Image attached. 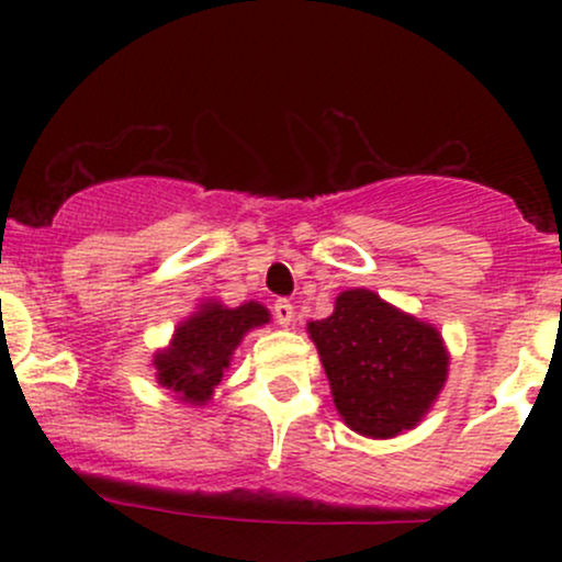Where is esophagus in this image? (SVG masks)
Masks as SVG:
<instances>
[{
  "label": "esophagus",
  "instance_id": "obj_1",
  "mask_svg": "<svg viewBox=\"0 0 562 562\" xmlns=\"http://www.w3.org/2000/svg\"><path fill=\"white\" fill-rule=\"evenodd\" d=\"M272 314H274L277 325L288 327L290 322H293V317H295V312H293V303H290L288 299H277V301H274V306H272Z\"/></svg>",
  "mask_w": 562,
  "mask_h": 562
}]
</instances>
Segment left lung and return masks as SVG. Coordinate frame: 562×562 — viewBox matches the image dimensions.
Instances as JSON below:
<instances>
[{
    "label": "left lung",
    "mask_w": 562,
    "mask_h": 562,
    "mask_svg": "<svg viewBox=\"0 0 562 562\" xmlns=\"http://www.w3.org/2000/svg\"><path fill=\"white\" fill-rule=\"evenodd\" d=\"M346 425L370 438L415 428L447 380L449 357L436 327L398 312L372 290H346L327 319L312 322Z\"/></svg>",
    "instance_id": "left-lung-1"
}]
</instances>
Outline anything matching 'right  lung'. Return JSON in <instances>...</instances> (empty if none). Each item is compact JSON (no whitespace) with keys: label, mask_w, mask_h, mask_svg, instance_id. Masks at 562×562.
Instances as JSON below:
<instances>
[{"label":"right lung","mask_w":562,"mask_h":562,"mask_svg":"<svg viewBox=\"0 0 562 562\" xmlns=\"http://www.w3.org/2000/svg\"><path fill=\"white\" fill-rule=\"evenodd\" d=\"M267 322L269 312L256 301L237 308L209 303L179 327L169 351L156 357L158 383L177 393L179 402L205 404L222 383L243 335Z\"/></svg>","instance_id":"right-lung-1"}]
</instances>
